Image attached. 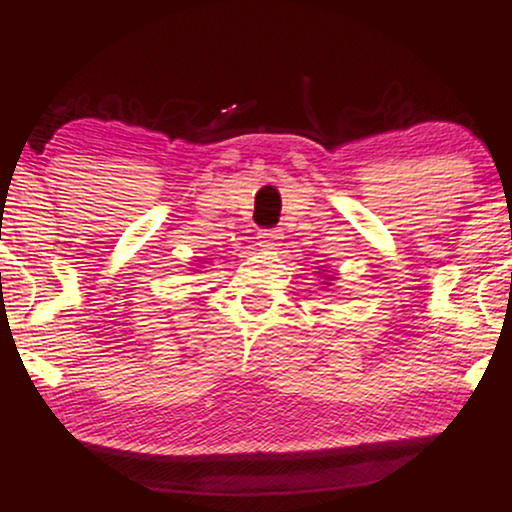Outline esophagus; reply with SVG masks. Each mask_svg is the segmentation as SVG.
I'll use <instances>...</instances> for the list:
<instances>
[{
    "label": "esophagus",
    "mask_w": 512,
    "mask_h": 512,
    "mask_svg": "<svg viewBox=\"0 0 512 512\" xmlns=\"http://www.w3.org/2000/svg\"><path fill=\"white\" fill-rule=\"evenodd\" d=\"M279 242H282V230L268 228L258 233V244H261L263 249H277Z\"/></svg>",
    "instance_id": "esophagus-1"
}]
</instances>
